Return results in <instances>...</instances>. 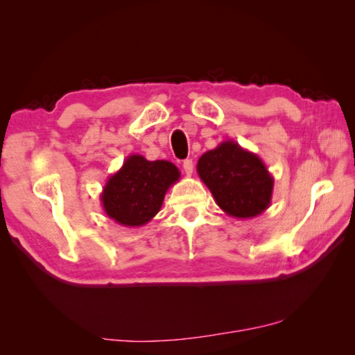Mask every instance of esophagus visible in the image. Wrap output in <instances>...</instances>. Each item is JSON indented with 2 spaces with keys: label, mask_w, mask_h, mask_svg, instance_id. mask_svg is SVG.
Segmentation results:
<instances>
[{
  "label": "esophagus",
  "mask_w": 355,
  "mask_h": 355,
  "mask_svg": "<svg viewBox=\"0 0 355 355\" xmlns=\"http://www.w3.org/2000/svg\"><path fill=\"white\" fill-rule=\"evenodd\" d=\"M183 169H184V173L188 177L192 175V172H194V163H192V159H184L183 161Z\"/></svg>",
  "instance_id": "esophagus-1"
}]
</instances>
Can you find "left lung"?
<instances>
[{
  "instance_id": "left-lung-1",
  "label": "left lung",
  "mask_w": 355,
  "mask_h": 355,
  "mask_svg": "<svg viewBox=\"0 0 355 355\" xmlns=\"http://www.w3.org/2000/svg\"><path fill=\"white\" fill-rule=\"evenodd\" d=\"M197 173L222 211L250 219L271 205L274 178L261 158L235 141H224L203 153Z\"/></svg>"
}]
</instances>
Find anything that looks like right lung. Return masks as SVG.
Wrapping results in <instances>:
<instances>
[{
	"label": "right lung",
	"instance_id": "1",
	"mask_svg": "<svg viewBox=\"0 0 355 355\" xmlns=\"http://www.w3.org/2000/svg\"><path fill=\"white\" fill-rule=\"evenodd\" d=\"M180 180L177 166L166 159L148 161L130 155L107 178L100 199L107 218L125 227H141L163 207L167 189Z\"/></svg>",
	"mask_w": 355,
	"mask_h": 355
}]
</instances>
